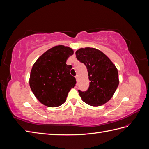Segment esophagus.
I'll return each mask as SVG.
<instances>
[{
    "label": "esophagus",
    "mask_w": 149,
    "mask_h": 149,
    "mask_svg": "<svg viewBox=\"0 0 149 149\" xmlns=\"http://www.w3.org/2000/svg\"><path fill=\"white\" fill-rule=\"evenodd\" d=\"M75 78H76V81L78 82V79H79V78H78V75H76V76H75Z\"/></svg>",
    "instance_id": "1"
}]
</instances>
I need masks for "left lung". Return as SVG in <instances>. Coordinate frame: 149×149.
I'll return each instance as SVG.
<instances>
[{"label":"left lung","instance_id":"1","mask_svg":"<svg viewBox=\"0 0 149 149\" xmlns=\"http://www.w3.org/2000/svg\"><path fill=\"white\" fill-rule=\"evenodd\" d=\"M77 59L86 66L89 86L86 91L78 90L82 100L93 106L104 104L113 96L119 83L118 69L104 53L86 47L76 52Z\"/></svg>","mask_w":149,"mask_h":149}]
</instances>
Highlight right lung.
Listing matches in <instances>:
<instances>
[{
  "label": "right lung",
  "mask_w": 149,
  "mask_h": 149,
  "mask_svg": "<svg viewBox=\"0 0 149 149\" xmlns=\"http://www.w3.org/2000/svg\"><path fill=\"white\" fill-rule=\"evenodd\" d=\"M74 53L73 49L58 45L48 49L33 64L29 84L35 96L43 105L50 107L63 104L76 79L70 71L66 60Z\"/></svg>",
  "instance_id": "add662e5"
}]
</instances>
